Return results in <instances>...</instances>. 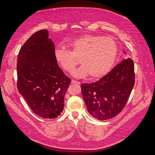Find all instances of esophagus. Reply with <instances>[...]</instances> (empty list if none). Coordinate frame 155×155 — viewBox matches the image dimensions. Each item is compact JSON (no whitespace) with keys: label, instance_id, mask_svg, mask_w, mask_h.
Wrapping results in <instances>:
<instances>
[{"label":"esophagus","instance_id":"obj_1","mask_svg":"<svg viewBox=\"0 0 155 155\" xmlns=\"http://www.w3.org/2000/svg\"><path fill=\"white\" fill-rule=\"evenodd\" d=\"M71 83L72 84H80V82H78V81H76L74 80H71Z\"/></svg>","mask_w":155,"mask_h":155}]
</instances>
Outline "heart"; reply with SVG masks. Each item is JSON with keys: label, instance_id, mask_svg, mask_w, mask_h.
<instances>
[{"label": "heart", "instance_id": "obj_1", "mask_svg": "<svg viewBox=\"0 0 155 155\" xmlns=\"http://www.w3.org/2000/svg\"><path fill=\"white\" fill-rule=\"evenodd\" d=\"M70 51L58 47L55 50V60L67 72L71 73L80 62L82 67L73 75L82 78L90 74L100 78L107 74L117 56L118 47L110 37L96 35H83L68 41Z\"/></svg>", "mask_w": 155, "mask_h": 155}]
</instances>
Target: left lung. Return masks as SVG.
Here are the masks:
<instances>
[{
	"mask_svg": "<svg viewBox=\"0 0 155 155\" xmlns=\"http://www.w3.org/2000/svg\"><path fill=\"white\" fill-rule=\"evenodd\" d=\"M135 84V67L130 58L124 60L97 82L82 84L81 91L88 112L106 120L121 112Z\"/></svg>",
	"mask_w": 155,
	"mask_h": 155,
	"instance_id": "left-lung-1",
	"label": "left lung"
}]
</instances>
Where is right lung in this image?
Masks as SVG:
<instances>
[{"instance_id":"right-lung-1","label":"right lung","mask_w":155,"mask_h":155,"mask_svg":"<svg viewBox=\"0 0 155 155\" xmlns=\"http://www.w3.org/2000/svg\"><path fill=\"white\" fill-rule=\"evenodd\" d=\"M48 34L46 29L35 32L20 49L17 88L35 114L54 119L62 112L71 80L58 66L54 44Z\"/></svg>"}]
</instances>
